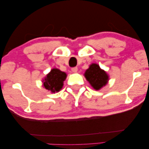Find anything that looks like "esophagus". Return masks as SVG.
<instances>
[{
    "mask_svg": "<svg viewBox=\"0 0 149 149\" xmlns=\"http://www.w3.org/2000/svg\"><path fill=\"white\" fill-rule=\"evenodd\" d=\"M72 71L74 73H76L77 72V67H74L72 68Z\"/></svg>",
    "mask_w": 149,
    "mask_h": 149,
    "instance_id": "obj_1",
    "label": "esophagus"
}]
</instances>
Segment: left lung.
Segmentation results:
<instances>
[{
	"label": "left lung",
	"mask_w": 149,
	"mask_h": 149,
	"mask_svg": "<svg viewBox=\"0 0 149 149\" xmlns=\"http://www.w3.org/2000/svg\"><path fill=\"white\" fill-rule=\"evenodd\" d=\"M84 77L95 90H99L107 83L109 76L100 68L99 65L92 63L84 73Z\"/></svg>",
	"instance_id": "obj_1"
}]
</instances>
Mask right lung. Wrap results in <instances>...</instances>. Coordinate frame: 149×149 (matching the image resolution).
I'll use <instances>...</instances> for the list:
<instances>
[{"instance_id": "obj_1", "label": "right lung", "mask_w": 149, "mask_h": 149, "mask_svg": "<svg viewBox=\"0 0 149 149\" xmlns=\"http://www.w3.org/2000/svg\"><path fill=\"white\" fill-rule=\"evenodd\" d=\"M66 76V73L58 68H53L43 79V86L52 93L58 92L62 88Z\"/></svg>"}]
</instances>
